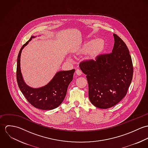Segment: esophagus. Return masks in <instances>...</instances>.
Listing matches in <instances>:
<instances>
[{"label":"esophagus","instance_id":"1","mask_svg":"<svg viewBox=\"0 0 148 148\" xmlns=\"http://www.w3.org/2000/svg\"><path fill=\"white\" fill-rule=\"evenodd\" d=\"M75 73H76V74L77 75H78V76H80V75L82 74V72L80 69H77V70L76 71Z\"/></svg>","mask_w":148,"mask_h":148}]
</instances>
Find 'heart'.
<instances>
[{"label": "heart", "mask_w": 148, "mask_h": 148, "mask_svg": "<svg viewBox=\"0 0 148 148\" xmlns=\"http://www.w3.org/2000/svg\"><path fill=\"white\" fill-rule=\"evenodd\" d=\"M105 42L102 39L89 40L84 42L77 52L80 54L88 53L89 58L95 59L103 52Z\"/></svg>", "instance_id": "b5f03b06"}]
</instances>
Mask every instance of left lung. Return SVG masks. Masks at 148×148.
I'll return each mask as SVG.
<instances>
[{
  "instance_id": "obj_1",
  "label": "left lung",
  "mask_w": 148,
  "mask_h": 148,
  "mask_svg": "<svg viewBox=\"0 0 148 148\" xmlns=\"http://www.w3.org/2000/svg\"><path fill=\"white\" fill-rule=\"evenodd\" d=\"M113 36L111 53L79 64L86 75L89 99L93 106L101 109L118 104L127 95L133 77V63L127 45L118 35Z\"/></svg>"
}]
</instances>
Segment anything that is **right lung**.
<instances>
[{"instance_id": "right-lung-1", "label": "right lung", "mask_w": 148, "mask_h": 148, "mask_svg": "<svg viewBox=\"0 0 148 148\" xmlns=\"http://www.w3.org/2000/svg\"><path fill=\"white\" fill-rule=\"evenodd\" d=\"M33 38L31 36L22 46L19 52L16 68L17 83L24 96L33 106L42 110L53 109L63 101L68 85L73 80L75 69L58 72L48 84L40 88H32L25 84L21 76L20 58L21 50Z\"/></svg>"}]
</instances>
